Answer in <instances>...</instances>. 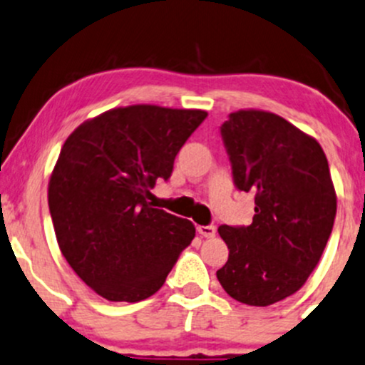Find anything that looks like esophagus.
I'll use <instances>...</instances> for the list:
<instances>
[{"instance_id":"esophagus-1","label":"esophagus","mask_w":365,"mask_h":365,"mask_svg":"<svg viewBox=\"0 0 365 365\" xmlns=\"http://www.w3.org/2000/svg\"><path fill=\"white\" fill-rule=\"evenodd\" d=\"M197 232L201 234L202 237H213L215 232H217V227H215V225H199Z\"/></svg>"}]
</instances>
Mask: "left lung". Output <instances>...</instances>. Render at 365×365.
Instances as JSON below:
<instances>
[{
  "mask_svg": "<svg viewBox=\"0 0 365 365\" xmlns=\"http://www.w3.org/2000/svg\"><path fill=\"white\" fill-rule=\"evenodd\" d=\"M220 131L234 183L255 194V215L248 227H218L229 259L217 278L243 304H274L304 285L332 232L327 157L313 136L264 110H237Z\"/></svg>",
  "mask_w": 365,
  "mask_h": 365,
  "instance_id": "left-lung-1",
  "label": "left lung"
}]
</instances>
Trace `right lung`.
<instances>
[{
    "instance_id": "obj_1",
    "label": "right lung",
    "mask_w": 365,
    "mask_h": 365,
    "mask_svg": "<svg viewBox=\"0 0 365 365\" xmlns=\"http://www.w3.org/2000/svg\"><path fill=\"white\" fill-rule=\"evenodd\" d=\"M206 115L120 106L82 122L64 141L48 180L53 231L71 269L101 297H150L194 240L192 222L147 199Z\"/></svg>"
}]
</instances>
